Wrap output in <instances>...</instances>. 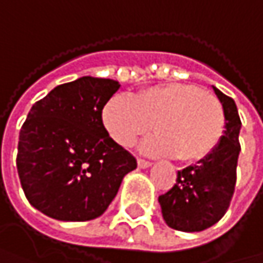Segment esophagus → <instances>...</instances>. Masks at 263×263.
<instances>
[{"label": "esophagus", "instance_id": "esophagus-1", "mask_svg": "<svg viewBox=\"0 0 263 263\" xmlns=\"http://www.w3.org/2000/svg\"><path fill=\"white\" fill-rule=\"evenodd\" d=\"M137 163H138V167H141V169H146V167H149V166L152 164L151 161H147V160H144V158H138Z\"/></svg>", "mask_w": 263, "mask_h": 263}]
</instances>
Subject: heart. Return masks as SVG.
<instances>
[{"label":"heart","instance_id":"1","mask_svg":"<svg viewBox=\"0 0 263 263\" xmlns=\"http://www.w3.org/2000/svg\"><path fill=\"white\" fill-rule=\"evenodd\" d=\"M102 120L111 138L122 146L134 144L155 123L158 134L141 144L143 151L174 155L180 163L209 157L226 131L221 100L192 83L157 85L134 97L116 94L103 106Z\"/></svg>","mask_w":263,"mask_h":263}]
</instances>
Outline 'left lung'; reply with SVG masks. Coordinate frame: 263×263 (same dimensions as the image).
<instances>
[{"label": "left lung", "instance_id": "left-lung-1", "mask_svg": "<svg viewBox=\"0 0 263 263\" xmlns=\"http://www.w3.org/2000/svg\"><path fill=\"white\" fill-rule=\"evenodd\" d=\"M213 89L226 111V131L218 147L198 164L178 171L174 187L158 196L166 224L180 232H202L215 226L235 193L242 123L235 100Z\"/></svg>", "mask_w": 263, "mask_h": 263}]
</instances>
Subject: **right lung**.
<instances>
[{
  "mask_svg": "<svg viewBox=\"0 0 263 263\" xmlns=\"http://www.w3.org/2000/svg\"><path fill=\"white\" fill-rule=\"evenodd\" d=\"M120 83L85 76L37 100L20 132L16 167L28 202L58 221L99 218L135 157L103 126L102 111Z\"/></svg>",
  "mask_w": 263,
  "mask_h": 263,
  "instance_id": "right-lung-1",
  "label": "right lung"
}]
</instances>
